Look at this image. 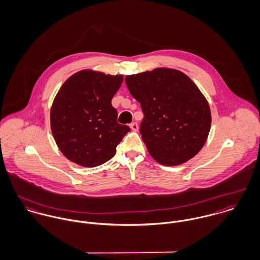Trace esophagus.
<instances>
[{
	"mask_svg": "<svg viewBox=\"0 0 260 260\" xmlns=\"http://www.w3.org/2000/svg\"><path fill=\"white\" fill-rule=\"evenodd\" d=\"M129 126H131V128H132V131H134V132H137L138 129H139V124L137 123V122H132L131 124H129Z\"/></svg>",
	"mask_w": 260,
	"mask_h": 260,
	"instance_id": "1",
	"label": "esophagus"
}]
</instances>
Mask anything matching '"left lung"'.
<instances>
[{
  "instance_id": "1",
  "label": "left lung",
  "mask_w": 260,
  "mask_h": 260,
  "mask_svg": "<svg viewBox=\"0 0 260 260\" xmlns=\"http://www.w3.org/2000/svg\"><path fill=\"white\" fill-rule=\"evenodd\" d=\"M124 80L144 112L140 133L151 156L164 166L196 156L211 127L209 104L196 84L170 68L127 75Z\"/></svg>"
}]
</instances>
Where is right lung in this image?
Segmentation results:
<instances>
[{
	"label": "right lung",
	"mask_w": 260,
	"mask_h": 260,
	"mask_svg": "<svg viewBox=\"0 0 260 260\" xmlns=\"http://www.w3.org/2000/svg\"><path fill=\"white\" fill-rule=\"evenodd\" d=\"M122 80V75L82 70L59 89L50 112L51 129L59 150L71 161L88 168L103 165L131 131L117 122L111 105Z\"/></svg>",
	"instance_id": "obj_1"
}]
</instances>
